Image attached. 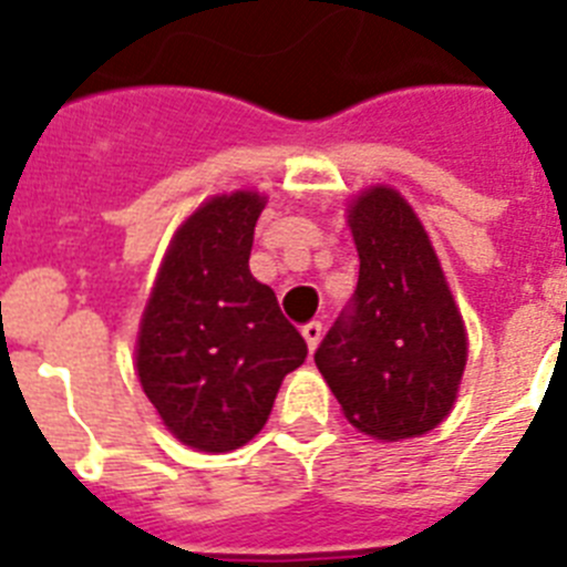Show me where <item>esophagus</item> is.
Listing matches in <instances>:
<instances>
[{
    "instance_id": "34e87169",
    "label": "esophagus",
    "mask_w": 567,
    "mask_h": 567,
    "mask_svg": "<svg viewBox=\"0 0 567 567\" xmlns=\"http://www.w3.org/2000/svg\"><path fill=\"white\" fill-rule=\"evenodd\" d=\"M300 332H303V340H307L309 352H315L320 343V338H323V323H320V320H309L307 327L300 329Z\"/></svg>"
}]
</instances>
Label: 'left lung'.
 <instances>
[{
	"mask_svg": "<svg viewBox=\"0 0 567 567\" xmlns=\"http://www.w3.org/2000/svg\"><path fill=\"white\" fill-rule=\"evenodd\" d=\"M358 289L315 352L346 420L398 443L443 423L457 400L468 338L432 240L392 187L349 209Z\"/></svg>",
	"mask_w": 567,
	"mask_h": 567,
	"instance_id": "left-lung-1",
	"label": "left lung"
}]
</instances>
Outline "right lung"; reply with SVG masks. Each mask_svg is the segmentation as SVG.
Segmentation results:
<instances>
[{
  "label": "right lung",
  "mask_w": 567,
  "mask_h": 567,
  "mask_svg": "<svg viewBox=\"0 0 567 567\" xmlns=\"http://www.w3.org/2000/svg\"><path fill=\"white\" fill-rule=\"evenodd\" d=\"M264 204L238 189L189 215L164 255L135 343L138 380L158 417L207 454L249 443L280 380L307 360V340L249 272Z\"/></svg>",
  "instance_id": "obj_1"
}]
</instances>
